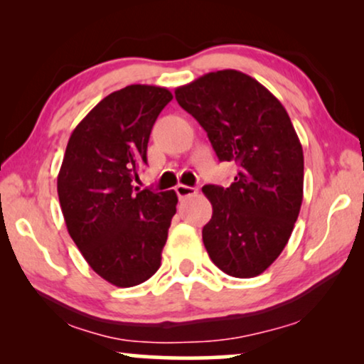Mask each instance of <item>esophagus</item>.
Here are the masks:
<instances>
[{
    "label": "esophagus",
    "instance_id": "esophagus-1",
    "mask_svg": "<svg viewBox=\"0 0 364 364\" xmlns=\"http://www.w3.org/2000/svg\"><path fill=\"white\" fill-rule=\"evenodd\" d=\"M176 192H177L178 198H186V197L196 196L197 188L196 187H188V186H182V183H178V186L176 187Z\"/></svg>",
    "mask_w": 364,
    "mask_h": 364
}]
</instances>
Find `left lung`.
<instances>
[{"instance_id": "1", "label": "left lung", "mask_w": 364, "mask_h": 364, "mask_svg": "<svg viewBox=\"0 0 364 364\" xmlns=\"http://www.w3.org/2000/svg\"><path fill=\"white\" fill-rule=\"evenodd\" d=\"M205 129L220 162H235L230 187L205 186L212 218L202 238L212 262L237 278L260 275L288 243L303 200V149L282 102L235 69L176 89Z\"/></svg>"}]
</instances>
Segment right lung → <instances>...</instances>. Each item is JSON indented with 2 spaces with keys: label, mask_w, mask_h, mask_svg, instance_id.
I'll return each mask as SVG.
<instances>
[{
  "label": "right lung",
  "mask_w": 364,
  "mask_h": 364,
  "mask_svg": "<svg viewBox=\"0 0 364 364\" xmlns=\"http://www.w3.org/2000/svg\"><path fill=\"white\" fill-rule=\"evenodd\" d=\"M172 101L166 87L132 84L104 97L69 137L58 196L68 232L89 267L129 288L161 267L177 193L139 191L147 144Z\"/></svg>",
  "instance_id": "add662e5"
}]
</instances>
